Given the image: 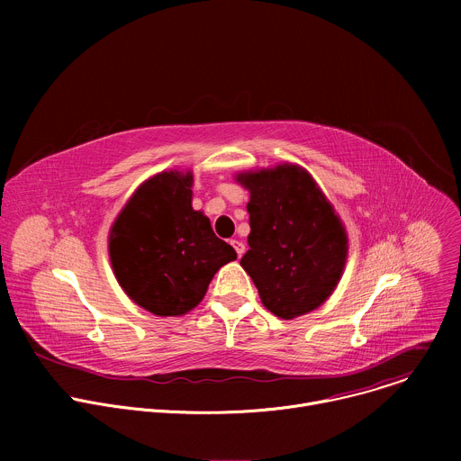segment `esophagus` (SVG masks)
I'll return each instance as SVG.
<instances>
[{"label": "esophagus", "mask_w": 461, "mask_h": 461, "mask_svg": "<svg viewBox=\"0 0 461 461\" xmlns=\"http://www.w3.org/2000/svg\"><path fill=\"white\" fill-rule=\"evenodd\" d=\"M231 246L235 248V251H237V255H239V257H242V253L246 251V246H244V242H242V240L233 239V240H231Z\"/></svg>", "instance_id": "esophagus-1"}]
</instances>
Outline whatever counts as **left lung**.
<instances>
[{
	"label": "left lung",
	"instance_id": "obj_1",
	"mask_svg": "<svg viewBox=\"0 0 461 461\" xmlns=\"http://www.w3.org/2000/svg\"><path fill=\"white\" fill-rule=\"evenodd\" d=\"M249 191V249L240 267L281 319L319 308L336 290L348 255L341 219L299 166L239 173Z\"/></svg>",
	"mask_w": 461,
	"mask_h": 461
}]
</instances>
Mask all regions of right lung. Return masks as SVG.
Masks as SVG:
<instances>
[{
  "mask_svg": "<svg viewBox=\"0 0 461 461\" xmlns=\"http://www.w3.org/2000/svg\"><path fill=\"white\" fill-rule=\"evenodd\" d=\"M191 171L146 180L116 217L109 257L116 281L144 310L166 317L194 308L221 267L237 258L203 212L191 208Z\"/></svg>",
  "mask_w": 461,
  "mask_h": 461,
  "instance_id": "add662e5",
  "label": "right lung"
}]
</instances>
